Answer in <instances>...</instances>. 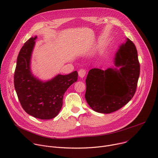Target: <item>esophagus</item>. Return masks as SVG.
I'll use <instances>...</instances> for the list:
<instances>
[{
    "instance_id": "esophagus-1",
    "label": "esophagus",
    "mask_w": 158,
    "mask_h": 158,
    "mask_svg": "<svg viewBox=\"0 0 158 158\" xmlns=\"http://www.w3.org/2000/svg\"><path fill=\"white\" fill-rule=\"evenodd\" d=\"M85 74H86V72L84 69H80L78 72V74H79V76L81 78H83L85 77Z\"/></svg>"
}]
</instances>
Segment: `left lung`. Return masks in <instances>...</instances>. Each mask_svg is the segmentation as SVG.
<instances>
[{"mask_svg": "<svg viewBox=\"0 0 158 158\" xmlns=\"http://www.w3.org/2000/svg\"><path fill=\"white\" fill-rule=\"evenodd\" d=\"M114 63L115 67L105 71L91 69L85 80V100L99 113L109 114L119 109L136 92L140 65L136 46L128 38L119 46Z\"/></svg>", "mask_w": 158, "mask_h": 158, "instance_id": "8db88e82", "label": "left lung"}]
</instances>
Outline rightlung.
I'll list each match as a JSON object with an SVG mask.
<instances>
[{
    "mask_svg": "<svg viewBox=\"0 0 158 158\" xmlns=\"http://www.w3.org/2000/svg\"><path fill=\"white\" fill-rule=\"evenodd\" d=\"M37 37H31L19 53L14 73V87L20 103L29 115L40 119L56 117L62 106L67 89L77 80L78 73L58 74L50 80L42 81L31 70L32 52Z\"/></svg>",
    "mask_w": 158,
    "mask_h": 158,
    "instance_id": "right-lung-1",
    "label": "right lung"
}]
</instances>
